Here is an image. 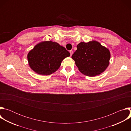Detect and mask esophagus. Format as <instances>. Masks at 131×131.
<instances>
[{
    "mask_svg": "<svg viewBox=\"0 0 131 131\" xmlns=\"http://www.w3.org/2000/svg\"><path fill=\"white\" fill-rule=\"evenodd\" d=\"M69 52H70V56H71L72 54V53H73L72 50H70V51H69Z\"/></svg>",
    "mask_w": 131,
    "mask_h": 131,
    "instance_id": "obj_1",
    "label": "esophagus"
}]
</instances>
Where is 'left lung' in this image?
I'll return each mask as SVG.
<instances>
[{"instance_id": "1", "label": "left lung", "mask_w": 131, "mask_h": 131, "mask_svg": "<svg viewBox=\"0 0 131 131\" xmlns=\"http://www.w3.org/2000/svg\"><path fill=\"white\" fill-rule=\"evenodd\" d=\"M71 58L84 75L93 77L104 72L109 64V50L96 41L81 42Z\"/></svg>"}]
</instances>
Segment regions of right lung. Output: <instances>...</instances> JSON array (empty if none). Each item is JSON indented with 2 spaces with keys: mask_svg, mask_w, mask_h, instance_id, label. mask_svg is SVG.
I'll return each instance as SVG.
<instances>
[{
  "mask_svg": "<svg viewBox=\"0 0 131 131\" xmlns=\"http://www.w3.org/2000/svg\"><path fill=\"white\" fill-rule=\"evenodd\" d=\"M70 56L69 52L58 43L41 42L30 50L27 59L30 67L41 75H49L57 71L62 61Z\"/></svg>",
  "mask_w": 131,
  "mask_h": 131,
  "instance_id": "right-lung-1",
  "label": "right lung"
}]
</instances>
